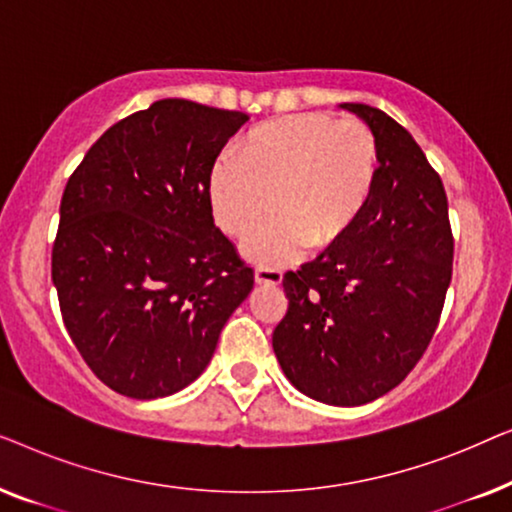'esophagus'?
I'll return each mask as SVG.
<instances>
[{
  "mask_svg": "<svg viewBox=\"0 0 512 512\" xmlns=\"http://www.w3.org/2000/svg\"><path fill=\"white\" fill-rule=\"evenodd\" d=\"M256 277V284H282V270H275V268H256L254 272Z\"/></svg>",
  "mask_w": 512,
  "mask_h": 512,
  "instance_id": "obj_1",
  "label": "esophagus"
}]
</instances>
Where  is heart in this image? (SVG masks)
<instances>
[{
	"label": "heart",
	"instance_id": "1",
	"mask_svg": "<svg viewBox=\"0 0 512 512\" xmlns=\"http://www.w3.org/2000/svg\"><path fill=\"white\" fill-rule=\"evenodd\" d=\"M377 170L373 132L359 121L296 114L265 123L244 139L242 156L223 151L209 177L214 221L244 237L265 265H289L312 247H335L359 219Z\"/></svg>",
	"mask_w": 512,
	"mask_h": 512
}]
</instances>
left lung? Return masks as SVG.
I'll return each instance as SVG.
<instances>
[{
  "mask_svg": "<svg viewBox=\"0 0 512 512\" xmlns=\"http://www.w3.org/2000/svg\"><path fill=\"white\" fill-rule=\"evenodd\" d=\"M340 107L373 130L375 184L352 230L284 275L272 349L293 387L349 408L398 387L431 345L454 237L443 179L410 132L368 104Z\"/></svg>",
  "mask_w": 512,
  "mask_h": 512,
  "instance_id": "1",
  "label": "left lung"
}]
</instances>
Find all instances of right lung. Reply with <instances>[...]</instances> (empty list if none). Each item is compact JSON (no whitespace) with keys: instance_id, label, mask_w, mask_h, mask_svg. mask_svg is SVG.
<instances>
[{"instance_id":"1","label":"right lung","mask_w":512,"mask_h":512,"mask_svg":"<svg viewBox=\"0 0 512 512\" xmlns=\"http://www.w3.org/2000/svg\"><path fill=\"white\" fill-rule=\"evenodd\" d=\"M242 111L158 100L90 146L60 200L51 275L62 321L116 394L188 387L254 270L214 226L209 177Z\"/></svg>"}]
</instances>
